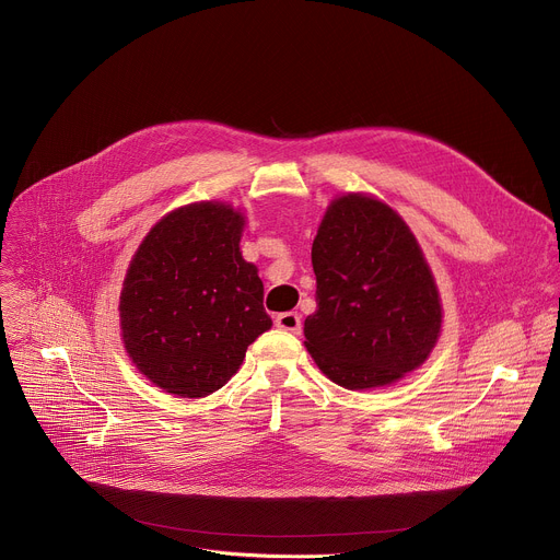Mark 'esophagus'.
Masks as SVG:
<instances>
[{"instance_id": "34e87169", "label": "esophagus", "mask_w": 560, "mask_h": 560, "mask_svg": "<svg viewBox=\"0 0 560 560\" xmlns=\"http://www.w3.org/2000/svg\"><path fill=\"white\" fill-rule=\"evenodd\" d=\"M275 324H277V328H281L285 332H294V335L301 332V317L296 313H281V315H277Z\"/></svg>"}]
</instances>
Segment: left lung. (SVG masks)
Segmentation results:
<instances>
[{
  "instance_id": "1",
  "label": "left lung",
  "mask_w": 560,
  "mask_h": 560,
  "mask_svg": "<svg viewBox=\"0 0 560 560\" xmlns=\"http://www.w3.org/2000/svg\"><path fill=\"white\" fill-rule=\"evenodd\" d=\"M317 311L303 322L319 371L348 390L382 388L420 369L442 332V299L424 252L384 200H330L313 241Z\"/></svg>"
}]
</instances>
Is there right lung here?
<instances>
[{"mask_svg":"<svg viewBox=\"0 0 560 560\" xmlns=\"http://www.w3.org/2000/svg\"><path fill=\"white\" fill-rule=\"evenodd\" d=\"M245 214L230 202L176 208L147 232L120 290V337L131 364L178 397H208L270 330L264 283L241 254Z\"/></svg>","mask_w":560,"mask_h":560,"instance_id":"obj_1","label":"right lung"}]
</instances>
